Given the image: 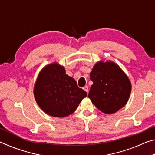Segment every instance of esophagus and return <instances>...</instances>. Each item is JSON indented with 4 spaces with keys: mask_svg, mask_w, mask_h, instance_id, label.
Masks as SVG:
<instances>
[{
    "mask_svg": "<svg viewBox=\"0 0 155 155\" xmlns=\"http://www.w3.org/2000/svg\"><path fill=\"white\" fill-rule=\"evenodd\" d=\"M83 90H85V91H86V92L88 93V86H87V85H85V87H83Z\"/></svg>",
    "mask_w": 155,
    "mask_h": 155,
    "instance_id": "obj_1",
    "label": "esophagus"
}]
</instances>
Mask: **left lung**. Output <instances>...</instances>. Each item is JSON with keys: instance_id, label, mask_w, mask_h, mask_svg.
Instances as JSON below:
<instances>
[{"instance_id": "1", "label": "left lung", "mask_w": 155, "mask_h": 155, "mask_svg": "<svg viewBox=\"0 0 155 155\" xmlns=\"http://www.w3.org/2000/svg\"><path fill=\"white\" fill-rule=\"evenodd\" d=\"M90 79L93 84L88 97L101 111L113 114L127 103L131 91V83L115 62H97L91 70Z\"/></svg>"}]
</instances>
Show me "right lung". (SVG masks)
I'll return each mask as SVG.
<instances>
[{"mask_svg": "<svg viewBox=\"0 0 155 155\" xmlns=\"http://www.w3.org/2000/svg\"><path fill=\"white\" fill-rule=\"evenodd\" d=\"M36 103L43 111L52 117H64L74 113L87 92L77 86L65 68L54 62L44 66L33 89Z\"/></svg>", "mask_w": 155, "mask_h": 155, "instance_id": "obj_1", "label": "right lung"}]
</instances>
